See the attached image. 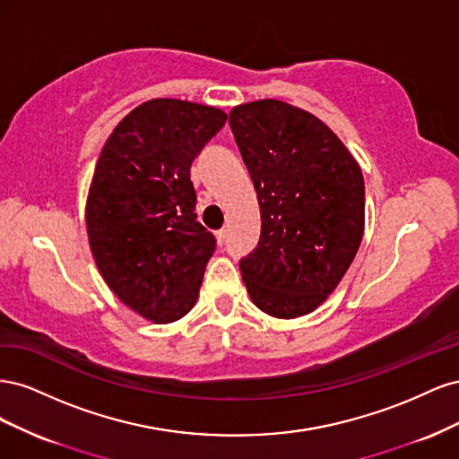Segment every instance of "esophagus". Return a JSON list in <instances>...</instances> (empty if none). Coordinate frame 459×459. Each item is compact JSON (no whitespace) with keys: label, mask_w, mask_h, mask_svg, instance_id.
<instances>
[{"label":"esophagus","mask_w":459,"mask_h":459,"mask_svg":"<svg viewBox=\"0 0 459 459\" xmlns=\"http://www.w3.org/2000/svg\"><path fill=\"white\" fill-rule=\"evenodd\" d=\"M226 238H228V230H226V228H221V230L216 231V241H218V245H224Z\"/></svg>","instance_id":"esophagus-1"}]
</instances>
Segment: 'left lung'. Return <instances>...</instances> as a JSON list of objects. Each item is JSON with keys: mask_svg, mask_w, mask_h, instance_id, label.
Instances as JSON below:
<instances>
[{"mask_svg": "<svg viewBox=\"0 0 459 459\" xmlns=\"http://www.w3.org/2000/svg\"><path fill=\"white\" fill-rule=\"evenodd\" d=\"M230 126L262 220L258 247L239 264L247 293L268 316H307L337 289L362 243V169L324 120L280 100L233 107Z\"/></svg>", "mask_w": 459, "mask_h": 459, "instance_id": "8db88e82", "label": "left lung"}]
</instances>
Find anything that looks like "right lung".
<instances>
[{"label": "right lung", "mask_w": 459, "mask_h": 459, "mask_svg": "<svg viewBox=\"0 0 459 459\" xmlns=\"http://www.w3.org/2000/svg\"><path fill=\"white\" fill-rule=\"evenodd\" d=\"M228 115L149 100L124 117L97 159L86 201L93 260L108 289L152 324L195 307L214 238L195 220L189 169Z\"/></svg>", "instance_id": "add662e5"}]
</instances>
